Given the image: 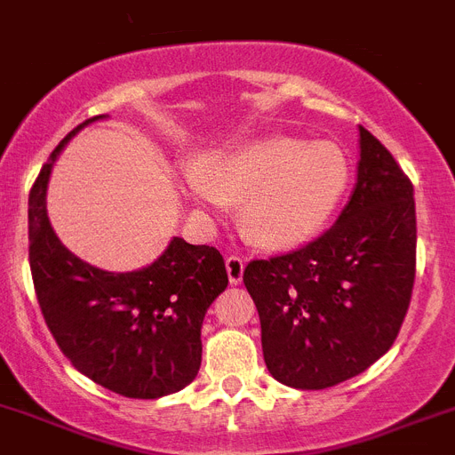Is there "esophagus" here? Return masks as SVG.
<instances>
[{"label":"esophagus","mask_w":455,"mask_h":455,"mask_svg":"<svg viewBox=\"0 0 455 455\" xmlns=\"http://www.w3.org/2000/svg\"><path fill=\"white\" fill-rule=\"evenodd\" d=\"M225 267H228V279H230L232 286H236V283H242V276H243V258H239V255H230L228 260H225Z\"/></svg>","instance_id":"34e87169"}]
</instances>
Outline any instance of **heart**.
Listing matches in <instances>:
<instances>
[{
  "label": "heart",
  "mask_w": 455,
  "mask_h": 455,
  "mask_svg": "<svg viewBox=\"0 0 455 455\" xmlns=\"http://www.w3.org/2000/svg\"><path fill=\"white\" fill-rule=\"evenodd\" d=\"M179 181L200 212L220 213L242 202L239 223L253 242L291 249L314 239L335 216L351 164L332 141L269 134L202 153L183 164Z\"/></svg>",
  "instance_id": "b5f03b06"
}]
</instances>
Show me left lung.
<instances>
[{"label": "left lung", "mask_w": 455, "mask_h": 455, "mask_svg": "<svg viewBox=\"0 0 455 455\" xmlns=\"http://www.w3.org/2000/svg\"><path fill=\"white\" fill-rule=\"evenodd\" d=\"M416 274L414 186L360 127L358 183L325 235L243 269L276 381L321 390L358 377L393 347Z\"/></svg>", "instance_id": "8db88e82"}]
</instances>
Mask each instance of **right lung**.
<instances>
[{
  "label": "right lung",
  "instance_id": "add662e5",
  "mask_svg": "<svg viewBox=\"0 0 455 455\" xmlns=\"http://www.w3.org/2000/svg\"><path fill=\"white\" fill-rule=\"evenodd\" d=\"M51 153L29 193V267L41 314L60 351L81 374L118 395L156 400L186 388L202 365V321L228 288L223 255L181 236L134 272L92 267L60 242L46 212Z\"/></svg>",
  "mask_w": 455,
  "mask_h": 455
}]
</instances>
